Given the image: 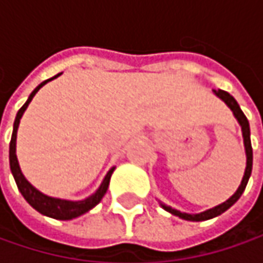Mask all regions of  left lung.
Returning <instances> with one entry per match:
<instances>
[{
  "label": "left lung",
  "instance_id": "left-lung-1",
  "mask_svg": "<svg viewBox=\"0 0 263 263\" xmlns=\"http://www.w3.org/2000/svg\"><path fill=\"white\" fill-rule=\"evenodd\" d=\"M214 95L218 96L226 105L233 111V116L236 117V120L238 121V124L241 127V135H243V143H245V152H246V168H245V176L241 178V183L240 186L236 190V193L233 196L227 199L226 202L219 203L217 206L211 208V209H206L203 212H199V214H186V212H181V211H177L174 208L168 206L165 203H162L159 200V205L164 208L167 212L176 215V217L181 218V219H186V221H206V219H211V218H215L218 215H221L222 212H226L228 208H231L236 202H237L240 196L243 195L245 189L248 186L249 178H250V174H252V164H253V151H252V143H250V127H249V121L246 116L243 114V111L240 109V105L237 104V101L230 95L226 90H214Z\"/></svg>",
  "mask_w": 263,
  "mask_h": 263
}]
</instances>
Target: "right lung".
<instances>
[{"label": "right lung", "instance_id": "obj_1", "mask_svg": "<svg viewBox=\"0 0 263 263\" xmlns=\"http://www.w3.org/2000/svg\"><path fill=\"white\" fill-rule=\"evenodd\" d=\"M58 76H61V73H58L57 76L48 79L45 82H42L41 85L33 89V92L29 95L27 101L25 102V105L22 106L17 112L14 120V124H13V135H11V142H10V170H11V174L14 177L15 184L18 187L20 193L23 195V197L26 199V202L30 205V206L36 209L37 212H41L42 215H46L49 218H55V219H63V221H67V219H73V218L80 217L83 214L89 212L92 208H95L101 200L102 197L105 196L106 190H108V186H109V180H111V176L114 173L116 167L109 168V171L106 173V176L104 177L101 186L96 189L95 193H92L90 196L85 197L82 200H67V199H60V197H52L48 196L45 193H42L41 190H37L35 186H32L26 177L23 176L22 170H20V165H18V159H17V155H15V142H17V130H18V124H20V120L25 114L26 108L29 106L30 101L33 99V96L37 93V90L42 86H45L48 82L54 80Z\"/></svg>", "mask_w": 263, "mask_h": 263}]
</instances>
